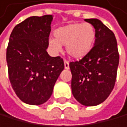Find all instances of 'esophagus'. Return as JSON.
Instances as JSON below:
<instances>
[{"label":"esophagus","mask_w":127,"mask_h":127,"mask_svg":"<svg viewBox=\"0 0 127 127\" xmlns=\"http://www.w3.org/2000/svg\"><path fill=\"white\" fill-rule=\"evenodd\" d=\"M64 65H65V69L68 70L70 68V65H69V62L67 60H64Z\"/></svg>","instance_id":"1"}]
</instances>
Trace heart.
<instances>
[{"label":"heart","instance_id":"b5f03b06","mask_svg":"<svg viewBox=\"0 0 127 127\" xmlns=\"http://www.w3.org/2000/svg\"><path fill=\"white\" fill-rule=\"evenodd\" d=\"M54 35L55 38L48 39L49 47L54 52H61L62 45H65L68 55L79 60L86 57L93 48L96 32L91 23H75L57 29Z\"/></svg>","mask_w":127,"mask_h":127}]
</instances>
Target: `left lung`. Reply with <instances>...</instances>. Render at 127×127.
<instances>
[{"label": "left lung", "instance_id": "obj_1", "mask_svg": "<svg viewBox=\"0 0 127 127\" xmlns=\"http://www.w3.org/2000/svg\"><path fill=\"white\" fill-rule=\"evenodd\" d=\"M96 32L94 47L79 61L70 62L71 89L74 98L86 106L106 100L114 88L119 53L115 35L100 20L85 19Z\"/></svg>", "mask_w": 127, "mask_h": 127}]
</instances>
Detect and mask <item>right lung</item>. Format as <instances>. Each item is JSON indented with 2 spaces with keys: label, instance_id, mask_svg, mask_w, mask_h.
<instances>
[{
  "label": "right lung",
  "instance_id": "right-lung-1",
  "mask_svg": "<svg viewBox=\"0 0 127 127\" xmlns=\"http://www.w3.org/2000/svg\"><path fill=\"white\" fill-rule=\"evenodd\" d=\"M53 15L33 16L16 25L9 36L6 62L10 83L24 103L42 104L50 98L64 69L61 57L47 53Z\"/></svg>",
  "mask_w": 127,
  "mask_h": 127
}]
</instances>
